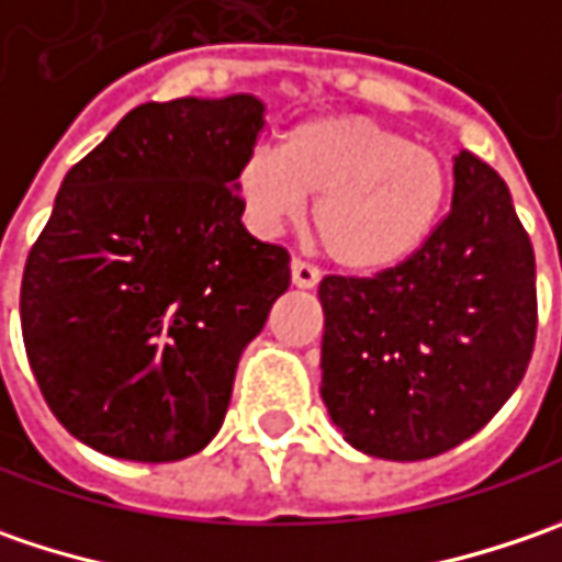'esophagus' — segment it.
Returning a JSON list of instances; mask_svg holds the SVG:
<instances>
[{"label": "esophagus", "instance_id": "1", "mask_svg": "<svg viewBox=\"0 0 562 562\" xmlns=\"http://www.w3.org/2000/svg\"><path fill=\"white\" fill-rule=\"evenodd\" d=\"M317 282H321V270L295 257V260H292V285H295V289H314Z\"/></svg>", "mask_w": 562, "mask_h": 562}]
</instances>
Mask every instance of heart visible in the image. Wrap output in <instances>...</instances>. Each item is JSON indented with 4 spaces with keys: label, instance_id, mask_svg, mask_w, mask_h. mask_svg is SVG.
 <instances>
[{
    "label": "heart",
    "instance_id": "heart-1",
    "mask_svg": "<svg viewBox=\"0 0 562 562\" xmlns=\"http://www.w3.org/2000/svg\"><path fill=\"white\" fill-rule=\"evenodd\" d=\"M257 233H280L317 198L311 226L324 255L349 273L400 267L437 229L450 198V166L430 147L371 115H314L255 147L235 172Z\"/></svg>",
    "mask_w": 562,
    "mask_h": 562
}]
</instances>
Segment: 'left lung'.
<instances>
[{"instance_id": "obj_1", "label": "left lung", "mask_w": 562, "mask_h": 562, "mask_svg": "<svg viewBox=\"0 0 562 562\" xmlns=\"http://www.w3.org/2000/svg\"><path fill=\"white\" fill-rule=\"evenodd\" d=\"M321 400L364 456L418 462L459 447L519 386L538 327L535 251L509 188L452 157L450 216L405 263L327 277Z\"/></svg>"}]
</instances>
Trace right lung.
<instances>
[{"label": "right lung", "mask_w": 562, "mask_h": 562, "mask_svg": "<svg viewBox=\"0 0 562 562\" xmlns=\"http://www.w3.org/2000/svg\"><path fill=\"white\" fill-rule=\"evenodd\" d=\"M255 93L140 103L61 179L21 282L43 400L90 450L176 462L207 447L238 358L289 289V255L241 226L263 128Z\"/></svg>", "instance_id": "1"}]
</instances>
